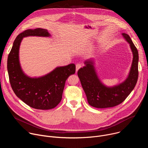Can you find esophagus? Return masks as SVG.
Listing matches in <instances>:
<instances>
[{"label": "esophagus", "mask_w": 148, "mask_h": 148, "mask_svg": "<svg viewBox=\"0 0 148 148\" xmlns=\"http://www.w3.org/2000/svg\"><path fill=\"white\" fill-rule=\"evenodd\" d=\"M82 67V64L81 63H78V64H76V72Z\"/></svg>", "instance_id": "1"}]
</instances>
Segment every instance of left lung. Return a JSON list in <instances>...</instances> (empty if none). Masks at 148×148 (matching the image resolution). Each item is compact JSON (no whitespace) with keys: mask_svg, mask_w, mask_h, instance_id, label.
I'll use <instances>...</instances> for the list:
<instances>
[{"mask_svg":"<svg viewBox=\"0 0 148 148\" xmlns=\"http://www.w3.org/2000/svg\"><path fill=\"white\" fill-rule=\"evenodd\" d=\"M122 36L130 43L134 56L129 76L123 82L113 87L103 86L97 77L92 61L89 60L77 72L88 103L93 107L106 108L116 106L123 102L136 86L138 78V51L130 36L125 33H122Z\"/></svg>","mask_w":148,"mask_h":148,"instance_id":"8db88e82","label":"left lung"}]
</instances>
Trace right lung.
<instances>
[{"label":"right lung","instance_id":"1","mask_svg":"<svg viewBox=\"0 0 148 148\" xmlns=\"http://www.w3.org/2000/svg\"><path fill=\"white\" fill-rule=\"evenodd\" d=\"M29 36L47 37L50 34L47 30L37 28L26 30L17 36L8 58L9 81L16 96L29 107L37 110H50L60 102L66 81L75 73V65L57 67L38 78L27 77L20 66L18 50L23 37Z\"/></svg>","mask_w":148,"mask_h":148}]
</instances>
